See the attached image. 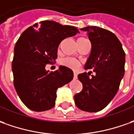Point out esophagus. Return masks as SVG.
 <instances>
[{
    "label": "esophagus",
    "instance_id": "1",
    "mask_svg": "<svg viewBox=\"0 0 134 134\" xmlns=\"http://www.w3.org/2000/svg\"><path fill=\"white\" fill-rule=\"evenodd\" d=\"M74 79H77V74L76 73H74Z\"/></svg>",
    "mask_w": 134,
    "mask_h": 134
}]
</instances>
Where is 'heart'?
<instances>
[{"label":"heart","instance_id":"obj_1","mask_svg":"<svg viewBox=\"0 0 134 134\" xmlns=\"http://www.w3.org/2000/svg\"><path fill=\"white\" fill-rule=\"evenodd\" d=\"M60 64L72 70H77L81 65L79 61L72 58H65L62 59L60 60Z\"/></svg>","mask_w":134,"mask_h":134}]
</instances>
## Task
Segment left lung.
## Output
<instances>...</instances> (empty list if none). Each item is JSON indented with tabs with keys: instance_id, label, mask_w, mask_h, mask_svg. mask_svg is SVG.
<instances>
[{
	"instance_id": "8db88e82",
	"label": "left lung",
	"mask_w": 134,
	"mask_h": 134,
	"mask_svg": "<svg viewBox=\"0 0 134 134\" xmlns=\"http://www.w3.org/2000/svg\"><path fill=\"white\" fill-rule=\"evenodd\" d=\"M86 31L92 45L91 52L85 69L90 72L79 74L82 90L74 96L79 109L89 112L102 110L117 93L125 73V54L118 37L109 30L96 26L80 29Z\"/></svg>"
}]
</instances>
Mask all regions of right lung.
<instances>
[{"instance_id": "1", "label": "right lung", "mask_w": 134, "mask_h": 134, "mask_svg": "<svg viewBox=\"0 0 134 134\" xmlns=\"http://www.w3.org/2000/svg\"><path fill=\"white\" fill-rule=\"evenodd\" d=\"M79 33L74 26L45 20L29 27L16 41L12 61L14 85L23 103L35 111L54 107L58 88L71 82V69L63 65L54 72L45 66L57 59L60 43Z\"/></svg>"}]
</instances>
